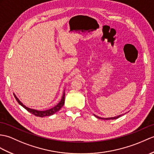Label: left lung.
<instances>
[{"label": "left lung", "instance_id": "1", "mask_svg": "<svg viewBox=\"0 0 154 154\" xmlns=\"http://www.w3.org/2000/svg\"><path fill=\"white\" fill-rule=\"evenodd\" d=\"M94 116L98 118V119H106V120H109V119H117V118H119V117H121V116H123V114H122V115H119V116H116V117H108V118H102V117H98V116H96V115H94Z\"/></svg>", "mask_w": 154, "mask_h": 154}]
</instances>
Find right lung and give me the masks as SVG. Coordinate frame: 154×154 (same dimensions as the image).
I'll return each mask as SVG.
<instances>
[{
    "mask_svg": "<svg viewBox=\"0 0 154 154\" xmlns=\"http://www.w3.org/2000/svg\"><path fill=\"white\" fill-rule=\"evenodd\" d=\"M14 96L20 105H21L23 107V108H24L27 111H28L29 112H30L31 113L33 114V115H34L35 116H37V117H46V116H51L53 115V114H54L57 112H58V111L62 108V106L64 104V102H65V91H63L62 99H61V100L60 101V102L58 103V104L51 109L44 110V111L37 110V109H31V108H28V107L25 106L23 103L20 100L19 98L17 97L16 94L14 93Z\"/></svg>",
    "mask_w": 154,
    "mask_h": 154,
    "instance_id": "1",
    "label": "right lung"
}]
</instances>
